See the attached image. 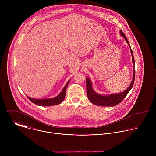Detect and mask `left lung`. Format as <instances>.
Returning <instances> with one entry per match:
<instances>
[{
    "mask_svg": "<svg viewBox=\"0 0 156 156\" xmlns=\"http://www.w3.org/2000/svg\"><path fill=\"white\" fill-rule=\"evenodd\" d=\"M120 34L121 35L124 37V39L126 40V42L128 45H129V44L128 42V41L125 35V34L120 31ZM131 48V47H130ZM131 53L132 55V58H133V63L135 65V59L134 57H133V52L131 49H130ZM135 69L134 68V73H133V78L132 80V81L131 83V84L127 88V90H125V91L119 93V94H111L108 95L107 96H102L100 94H97L95 93L93 88H92V84L90 80L86 78V93H87V98L93 104L99 105V106H115L117 104H119L120 102H121L123 99L125 98V96L128 94V93L131 90V89L133 87V84H134L135 81Z\"/></svg>",
    "mask_w": 156,
    "mask_h": 156,
    "instance_id": "left-lung-1",
    "label": "left lung"
}]
</instances>
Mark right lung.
Segmentation results:
<instances>
[{
  "mask_svg": "<svg viewBox=\"0 0 156 156\" xmlns=\"http://www.w3.org/2000/svg\"><path fill=\"white\" fill-rule=\"evenodd\" d=\"M70 82V80L67 82L66 84L65 85V86L63 87V90L62 91V92L60 93L59 95H58L57 96H56L55 98H52V99H33L31 98L28 96V98L34 104L38 105H42V106H51V105H57L60 104L63 99H65V93H66V87L68 86V84Z\"/></svg>",
  "mask_w": 156,
  "mask_h": 156,
  "instance_id": "1",
  "label": "right lung"
}]
</instances>
